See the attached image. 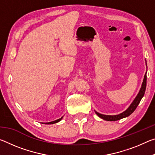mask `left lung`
I'll use <instances>...</instances> for the list:
<instances>
[{"label":"left lung","mask_w":155,"mask_h":155,"mask_svg":"<svg viewBox=\"0 0 155 155\" xmlns=\"http://www.w3.org/2000/svg\"><path fill=\"white\" fill-rule=\"evenodd\" d=\"M146 65L147 66L146 61ZM146 73H147V72H146L145 75H144L143 82H142V84H141L140 91H139L137 95L136 96L135 99L133 100V101L131 103L130 106L128 107L127 110H125L124 111H123L122 113H121V114H117V115H114L101 114H99V113L95 111V113L97 114V115H98V117H101V118L103 119L104 120H107V121H116V120H119L120 119L124 118V117L129 116L131 114H133V113L134 112L135 110L136 109V108H137L138 104H140L141 98H143L144 94H145V91H146V77H147Z\"/></svg>","instance_id":"8db88e82"}]
</instances>
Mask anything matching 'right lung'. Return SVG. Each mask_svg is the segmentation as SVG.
<instances>
[{"mask_svg": "<svg viewBox=\"0 0 155 155\" xmlns=\"http://www.w3.org/2000/svg\"><path fill=\"white\" fill-rule=\"evenodd\" d=\"M62 118H63V117H61V118H59V119H58V120H54V121L50 122H46V123H44V124H55V123H57V122H59V121H61ZM42 124H44V123H42Z\"/></svg>", "mask_w": 155, "mask_h": 155, "instance_id": "add662e5", "label": "right lung"}]
</instances>
